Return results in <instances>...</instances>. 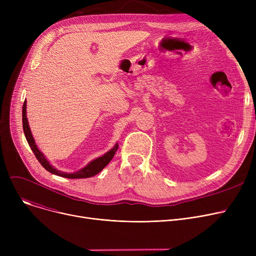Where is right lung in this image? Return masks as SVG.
I'll use <instances>...</instances> for the list:
<instances>
[{
  "label": "right lung",
  "mask_w": 256,
  "mask_h": 256,
  "mask_svg": "<svg viewBox=\"0 0 256 256\" xmlns=\"http://www.w3.org/2000/svg\"><path fill=\"white\" fill-rule=\"evenodd\" d=\"M26 102L24 100V106H22V128H24V132L26 141H28L32 152H34L36 158L38 160V162L42 165V167L48 170V172H50L52 174H55V176H62V178H91L94 176L96 174L100 173L108 164L110 163V160L113 158L115 152L118 150V144L116 143V145L113 147L111 150L108 152L106 154H104L102 156H100L96 160H91V162L85 166L84 168H82L80 170L74 172V173H66V172H62L60 170H57L56 168H54L48 160L44 158V154L38 150L37 145L35 144L34 138L31 134V130L28 124V118H26Z\"/></svg>",
  "instance_id": "obj_1"
}]
</instances>
